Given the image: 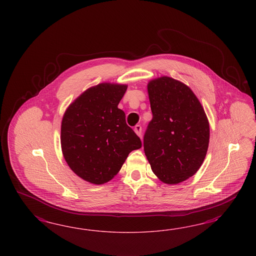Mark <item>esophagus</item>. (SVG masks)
Masks as SVG:
<instances>
[{
  "label": "esophagus",
  "instance_id": "esophagus-1",
  "mask_svg": "<svg viewBox=\"0 0 256 256\" xmlns=\"http://www.w3.org/2000/svg\"><path fill=\"white\" fill-rule=\"evenodd\" d=\"M134 132L135 133L138 135V136H142V126L140 124H136L135 126H134Z\"/></svg>",
  "mask_w": 256,
  "mask_h": 256
}]
</instances>
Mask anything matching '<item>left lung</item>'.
I'll return each instance as SVG.
<instances>
[{
  "mask_svg": "<svg viewBox=\"0 0 256 256\" xmlns=\"http://www.w3.org/2000/svg\"><path fill=\"white\" fill-rule=\"evenodd\" d=\"M153 118L144 136V149L156 176L166 184L192 176L204 162L210 124L200 101L184 84L170 77L148 86Z\"/></svg>",
  "mask_w": 256,
  "mask_h": 256,
  "instance_id": "1",
  "label": "left lung"
}]
</instances>
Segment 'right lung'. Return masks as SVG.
Instances as JSON below:
<instances>
[{
	"mask_svg": "<svg viewBox=\"0 0 256 256\" xmlns=\"http://www.w3.org/2000/svg\"><path fill=\"white\" fill-rule=\"evenodd\" d=\"M126 86L100 84L87 89L66 110L62 155L78 176L96 185L110 181L142 142L118 104Z\"/></svg>",
	"mask_w": 256,
	"mask_h": 256,
	"instance_id": "obj_1",
	"label": "right lung"
}]
</instances>
